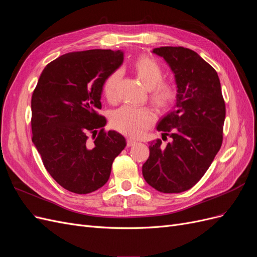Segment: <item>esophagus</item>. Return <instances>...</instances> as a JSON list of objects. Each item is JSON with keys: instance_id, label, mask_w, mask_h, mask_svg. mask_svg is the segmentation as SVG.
Listing matches in <instances>:
<instances>
[{"instance_id": "obj_1", "label": "esophagus", "mask_w": 257, "mask_h": 257, "mask_svg": "<svg viewBox=\"0 0 257 257\" xmlns=\"http://www.w3.org/2000/svg\"><path fill=\"white\" fill-rule=\"evenodd\" d=\"M126 143H127V146L128 147H132V146H134V145H136V141L135 139H133V138H127L126 139Z\"/></svg>"}]
</instances>
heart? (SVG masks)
Returning a JSON list of instances; mask_svg holds the SVG:
<instances>
[{"label": "heart", "mask_w": 257, "mask_h": 257, "mask_svg": "<svg viewBox=\"0 0 257 257\" xmlns=\"http://www.w3.org/2000/svg\"><path fill=\"white\" fill-rule=\"evenodd\" d=\"M134 71L149 89L150 100L158 108L165 109L175 102L177 97L175 85L170 81L163 80L164 72L157 61L147 56L139 57L134 63ZM121 77V69H115L105 79L103 93L108 102L115 103L118 100V84ZM154 119V113L149 109L125 105L111 112L110 124L124 135L139 137L152 126Z\"/></svg>", "instance_id": "b5f03b06"}]
</instances>
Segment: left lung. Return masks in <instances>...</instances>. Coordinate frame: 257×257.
<instances>
[{"label": "left lung", "mask_w": 257, "mask_h": 257, "mask_svg": "<svg viewBox=\"0 0 257 257\" xmlns=\"http://www.w3.org/2000/svg\"><path fill=\"white\" fill-rule=\"evenodd\" d=\"M153 52L172 68L178 90L174 110L157 127L172 143H150L143 175L155 190L181 193L200 180L219 152L226 109L217 73L195 51L166 46Z\"/></svg>", "instance_id": "obj_1"}]
</instances>
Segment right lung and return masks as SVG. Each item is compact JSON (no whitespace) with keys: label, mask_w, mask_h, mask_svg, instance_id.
I'll return each instance as SVG.
<instances>
[{"label":"right lung","mask_w":257,"mask_h":257,"mask_svg":"<svg viewBox=\"0 0 257 257\" xmlns=\"http://www.w3.org/2000/svg\"><path fill=\"white\" fill-rule=\"evenodd\" d=\"M122 62L120 50L68 52L47 64L33 91L32 142L49 175L69 192L102 188L126 146L118 132L104 130L106 118L97 112L104 81Z\"/></svg>","instance_id":"add662e5"}]
</instances>
